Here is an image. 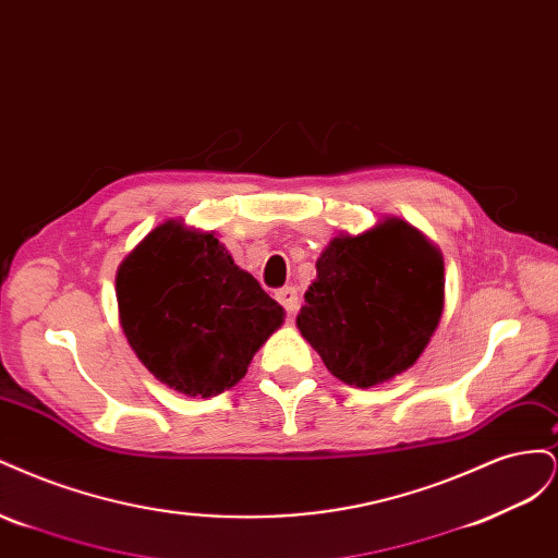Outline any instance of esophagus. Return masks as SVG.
<instances>
[{"instance_id": "34e87169", "label": "esophagus", "mask_w": 558, "mask_h": 558, "mask_svg": "<svg viewBox=\"0 0 558 558\" xmlns=\"http://www.w3.org/2000/svg\"><path fill=\"white\" fill-rule=\"evenodd\" d=\"M275 298L279 300V305L286 310V314H289V318L298 312V291L293 289V286H283V289H279L275 293Z\"/></svg>"}]
</instances>
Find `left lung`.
<instances>
[{"mask_svg": "<svg viewBox=\"0 0 558 558\" xmlns=\"http://www.w3.org/2000/svg\"><path fill=\"white\" fill-rule=\"evenodd\" d=\"M442 310L440 248L391 216L367 232L330 240L298 328L337 379L367 388L416 363Z\"/></svg>", "mask_w": 558, "mask_h": 558, "instance_id": "left-lung-1", "label": "left lung"}]
</instances>
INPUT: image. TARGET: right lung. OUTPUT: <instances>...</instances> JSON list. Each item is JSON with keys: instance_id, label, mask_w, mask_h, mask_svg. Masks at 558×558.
I'll return each mask as SVG.
<instances>
[{"instance_id": "right-lung-1", "label": "right lung", "mask_w": 558, "mask_h": 558, "mask_svg": "<svg viewBox=\"0 0 558 558\" xmlns=\"http://www.w3.org/2000/svg\"><path fill=\"white\" fill-rule=\"evenodd\" d=\"M118 316L137 359L185 396L238 384L283 310L234 265L214 232L167 221L118 267Z\"/></svg>"}]
</instances>
